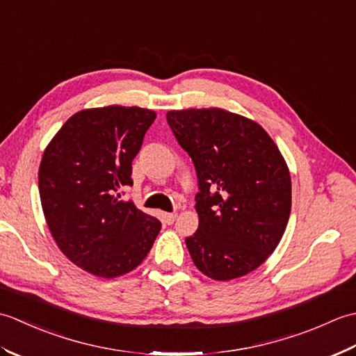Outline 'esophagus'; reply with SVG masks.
<instances>
[{
	"label": "esophagus",
	"instance_id": "esophagus-1",
	"mask_svg": "<svg viewBox=\"0 0 356 356\" xmlns=\"http://www.w3.org/2000/svg\"><path fill=\"white\" fill-rule=\"evenodd\" d=\"M176 217H177V214H176V213H165V214L162 216L163 222H165L166 225H172V223H174V220H176Z\"/></svg>",
	"mask_w": 356,
	"mask_h": 356
}]
</instances>
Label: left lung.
Wrapping results in <instances>:
<instances>
[{
    "instance_id": "1",
    "label": "left lung",
    "mask_w": 356,
    "mask_h": 356,
    "mask_svg": "<svg viewBox=\"0 0 356 356\" xmlns=\"http://www.w3.org/2000/svg\"><path fill=\"white\" fill-rule=\"evenodd\" d=\"M166 120L197 174L199 228L185 238L195 266L226 282L275 251L291 214V176L263 128L222 108L168 111Z\"/></svg>"
}]
</instances>
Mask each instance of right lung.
<instances>
[{
    "label": "right lung",
    "mask_w": 356,
    "mask_h": 356,
    "mask_svg": "<svg viewBox=\"0 0 356 356\" xmlns=\"http://www.w3.org/2000/svg\"><path fill=\"white\" fill-rule=\"evenodd\" d=\"M154 119L140 107L82 110L44 151L38 179L45 220L59 249L90 274L113 278L138 268L162 228L120 200Z\"/></svg>",
    "instance_id": "obj_1"
}]
</instances>
